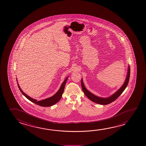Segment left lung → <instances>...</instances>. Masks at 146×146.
Instances as JSON below:
<instances>
[{
    "mask_svg": "<svg viewBox=\"0 0 146 146\" xmlns=\"http://www.w3.org/2000/svg\"><path fill=\"white\" fill-rule=\"evenodd\" d=\"M130 68L129 66L127 77H126L125 82L123 84L122 87H121L117 92H115L114 94H113L112 95H111L110 97H107V98H102V97H98V96H95V95L93 94L86 88V87H84V82H82V79L81 84H82V89L83 92H84L85 95L92 102H96L100 105H108V104H109L110 103L114 102L120 96V95L122 94V93L123 92V91L125 90L127 86H128V82H129V78H130Z\"/></svg>",
    "mask_w": 146,
    "mask_h": 146,
    "instance_id": "obj_1",
    "label": "left lung"
}]
</instances>
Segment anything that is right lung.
I'll list each match as a JSON object with an SVG mask.
<instances>
[{"mask_svg": "<svg viewBox=\"0 0 146 146\" xmlns=\"http://www.w3.org/2000/svg\"><path fill=\"white\" fill-rule=\"evenodd\" d=\"M68 77H67L64 82H63V83L62 84L60 88H59V90L57 91L56 93L52 97H49L45 100H40V101H37V100H34L33 98H31V97L29 96L28 95L26 94V93H25L24 92L22 91V90L21 89V88L19 87V84L17 83V85H18V88L20 90L21 92L22 93V94L25 96V97L28 99L29 100H30L32 102L35 103L36 105H39L40 106H42V107H50V106H52L54 104H56L57 102H58L59 100H60V98H62V95L64 93V87H65V84L67 81Z\"/></svg>", "mask_w": 146, "mask_h": 146, "instance_id": "right-lung-1", "label": "right lung"}]
</instances>
